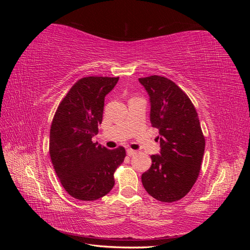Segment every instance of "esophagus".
<instances>
[{
    "label": "esophagus",
    "instance_id": "1",
    "mask_svg": "<svg viewBox=\"0 0 250 250\" xmlns=\"http://www.w3.org/2000/svg\"><path fill=\"white\" fill-rule=\"evenodd\" d=\"M126 152H127V155H129V156H133V155H135V154H137L138 153V151L137 150H133V149H127V151H126Z\"/></svg>",
    "mask_w": 250,
    "mask_h": 250
}]
</instances>
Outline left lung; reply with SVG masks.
Here are the masks:
<instances>
[{"label": "left lung", "instance_id": "8db88e82", "mask_svg": "<svg viewBox=\"0 0 250 250\" xmlns=\"http://www.w3.org/2000/svg\"><path fill=\"white\" fill-rule=\"evenodd\" d=\"M150 97V121L160 131L161 155L143 173L142 184L158 201H177L191 191L206 148L199 118L190 98L172 80L153 75L140 78Z\"/></svg>", "mask_w": 250, "mask_h": 250}]
</instances>
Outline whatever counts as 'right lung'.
I'll use <instances>...</instances> for the list:
<instances>
[{"instance_id": "obj_1", "label": "right lung", "mask_w": 250, "mask_h": 250, "mask_svg": "<svg viewBox=\"0 0 250 250\" xmlns=\"http://www.w3.org/2000/svg\"><path fill=\"white\" fill-rule=\"evenodd\" d=\"M119 77L79 79L59 103L50 129L49 152L64 190L72 197L94 201L115 186L113 173L124 162V147L108 150L92 138L103 118L104 98Z\"/></svg>"}]
</instances>
